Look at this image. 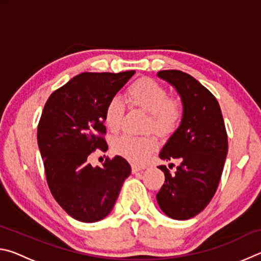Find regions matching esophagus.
Wrapping results in <instances>:
<instances>
[{"instance_id": "1", "label": "esophagus", "mask_w": 261, "mask_h": 261, "mask_svg": "<svg viewBox=\"0 0 261 261\" xmlns=\"http://www.w3.org/2000/svg\"><path fill=\"white\" fill-rule=\"evenodd\" d=\"M145 166H138V165H131V170L132 173H138V171H141L145 169Z\"/></svg>"}]
</instances>
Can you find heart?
<instances>
[{"label":"heart","mask_w":261,"mask_h":261,"mask_svg":"<svg viewBox=\"0 0 261 261\" xmlns=\"http://www.w3.org/2000/svg\"><path fill=\"white\" fill-rule=\"evenodd\" d=\"M127 101L135 107L149 113L147 130L165 135L173 131L182 118V106L170 98L169 92L161 84L151 78H143L132 84L126 90ZM125 103L118 96H113L105 109V123L108 129L116 132L121 129ZM158 143L153 136L123 135L113 143V148L120 155L132 162H144L156 148Z\"/></svg>","instance_id":"b5f03b06"}]
</instances>
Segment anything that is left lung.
Wrapping results in <instances>:
<instances>
[{
	"label": "left lung",
	"instance_id": "left-lung-1",
	"mask_svg": "<svg viewBox=\"0 0 261 261\" xmlns=\"http://www.w3.org/2000/svg\"><path fill=\"white\" fill-rule=\"evenodd\" d=\"M158 76L170 83L182 98L180 125L159 154L162 160L177 159L156 194L163 213L175 220L191 219L210 204L219 187L228 152V136L220 105L205 86L179 70H162ZM173 163L169 166L171 168Z\"/></svg>",
	"mask_w": 261,
	"mask_h": 261
}]
</instances>
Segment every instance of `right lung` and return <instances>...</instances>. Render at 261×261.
Returning a JSON list of instances; mask_svg holds the SVG:
<instances>
[{
	"instance_id": "obj_1",
	"label": "right lung",
	"mask_w": 261,
	"mask_h": 261,
	"mask_svg": "<svg viewBox=\"0 0 261 261\" xmlns=\"http://www.w3.org/2000/svg\"><path fill=\"white\" fill-rule=\"evenodd\" d=\"M135 72H83L53 92L43 107L38 145L47 184L62 208L82 222L106 218L131 173L120 155L95 168L88 156L108 149L106 106Z\"/></svg>"
}]
</instances>
